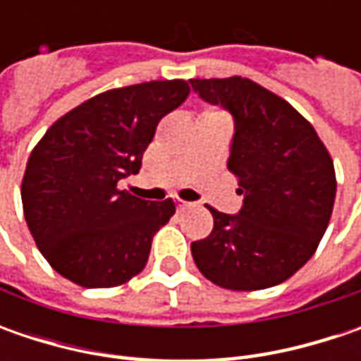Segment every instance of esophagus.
Here are the masks:
<instances>
[{
	"label": "esophagus",
	"mask_w": 361,
	"mask_h": 361,
	"mask_svg": "<svg viewBox=\"0 0 361 361\" xmlns=\"http://www.w3.org/2000/svg\"><path fill=\"white\" fill-rule=\"evenodd\" d=\"M174 204H176L178 211H185V209H190V207H192V202L183 201V199H174Z\"/></svg>",
	"instance_id": "34e87169"
}]
</instances>
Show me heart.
Segmentation results:
<instances>
[{
  "mask_svg": "<svg viewBox=\"0 0 361 361\" xmlns=\"http://www.w3.org/2000/svg\"><path fill=\"white\" fill-rule=\"evenodd\" d=\"M207 112H216V110H207Z\"/></svg>",
  "mask_w": 361,
  "mask_h": 361,
  "instance_id": "1",
  "label": "heart"
}]
</instances>
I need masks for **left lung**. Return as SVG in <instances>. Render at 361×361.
Listing matches in <instances>:
<instances>
[{"mask_svg": "<svg viewBox=\"0 0 361 361\" xmlns=\"http://www.w3.org/2000/svg\"><path fill=\"white\" fill-rule=\"evenodd\" d=\"M202 100L235 118L227 169L245 195L239 215L207 207L209 237L190 245L202 275L233 291H257L298 273L326 233L336 171L326 145L281 96L249 78L190 80Z\"/></svg>", "mask_w": 361, "mask_h": 361, "instance_id": "obj_1", "label": "left lung"}]
</instances>
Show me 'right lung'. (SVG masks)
Wrapping results in <instances>:
<instances>
[{
	"label": "right lung",
	"mask_w": 361,
	"mask_h": 361,
	"mask_svg": "<svg viewBox=\"0 0 361 361\" xmlns=\"http://www.w3.org/2000/svg\"><path fill=\"white\" fill-rule=\"evenodd\" d=\"M187 80H152L92 96L49 126L21 180L27 229L51 269L82 287H118L145 269L171 199H136L138 173L162 116L187 100Z\"/></svg>",
	"instance_id": "add662e5"
}]
</instances>
